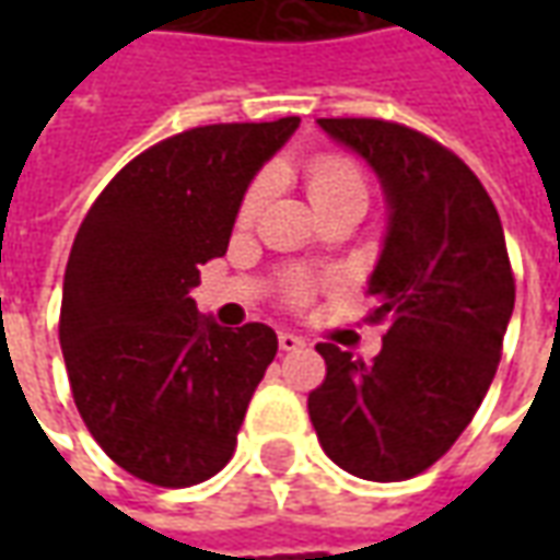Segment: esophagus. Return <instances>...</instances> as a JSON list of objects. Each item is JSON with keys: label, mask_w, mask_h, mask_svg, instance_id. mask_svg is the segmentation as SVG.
I'll list each match as a JSON object with an SVG mask.
<instances>
[{"label": "esophagus", "mask_w": 560, "mask_h": 560, "mask_svg": "<svg viewBox=\"0 0 560 560\" xmlns=\"http://www.w3.org/2000/svg\"><path fill=\"white\" fill-rule=\"evenodd\" d=\"M279 348L281 351H300V348H305V339L303 336H296V332H279Z\"/></svg>", "instance_id": "obj_1"}]
</instances>
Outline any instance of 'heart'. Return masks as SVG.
<instances>
[{
	"instance_id": "b5f03b06",
	"label": "heart",
	"mask_w": 560,
	"mask_h": 560,
	"mask_svg": "<svg viewBox=\"0 0 560 560\" xmlns=\"http://www.w3.org/2000/svg\"><path fill=\"white\" fill-rule=\"evenodd\" d=\"M305 185H308V197L315 207H324V203H332L339 197H365V183L360 171L353 167L351 161L341 159V155H317V159L308 161L305 167ZM267 195V179H257L248 195L243 200V219H252L260 207V200Z\"/></svg>"
}]
</instances>
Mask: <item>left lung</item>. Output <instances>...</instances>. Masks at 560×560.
Instances as JSON below:
<instances>
[{"label": "left lung", "instance_id": "left-lung-1", "mask_svg": "<svg viewBox=\"0 0 560 560\" xmlns=\"http://www.w3.org/2000/svg\"><path fill=\"white\" fill-rule=\"evenodd\" d=\"M372 167L387 233L369 276L375 363L320 341L324 384L308 396L317 441L339 468L375 482L417 477L474 420L501 360L516 284L504 228L480 179L450 149L381 119H317Z\"/></svg>", "mask_w": 560, "mask_h": 560}]
</instances>
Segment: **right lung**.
Returning <instances> with one entry per match:
<instances>
[{"mask_svg":"<svg viewBox=\"0 0 560 560\" xmlns=\"http://www.w3.org/2000/svg\"><path fill=\"white\" fill-rule=\"evenodd\" d=\"M296 128L284 116L161 140L116 173L74 236L59 317L68 381L92 438L140 480L195 486L231 462L279 339L267 324L219 327L188 293Z\"/></svg>","mask_w":560,"mask_h":560,"instance_id":"add662e5","label":"right lung"}]
</instances>
